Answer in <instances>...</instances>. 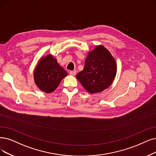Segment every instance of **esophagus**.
I'll list each match as a JSON object with an SVG mask.
<instances>
[{
    "label": "esophagus",
    "instance_id": "esophagus-1",
    "mask_svg": "<svg viewBox=\"0 0 156 156\" xmlns=\"http://www.w3.org/2000/svg\"><path fill=\"white\" fill-rule=\"evenodd\" d=\"M69 73L71 75V76H76V70H73V71H70Z\"/></svg>",
    "mask_w": 156,
    "mask_h": 156
}]
</instances>
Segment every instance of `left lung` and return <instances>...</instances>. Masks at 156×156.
Masks as SVG:
<instances>
[{"mask_svg": "<svg viewBox=\"0 0 156 156\" xmlns=\"http://www.w3.org/2000/svg\"><path fill=\"white\" fill-rule=\"evenodd\" d=\"M116 72L115 58L108 48L100 45L88 52L84 69L76 75V77L87 91L97 93L111 85Z\"/></svg>", "mask_w": 156, "mask_h": 156, "instance_id": "left-lung-1", "label": "left lung"}]
</instances>
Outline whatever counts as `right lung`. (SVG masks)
<instances>
[{
	"label": "right lung",
	"mask_w": 156,
	"mask_h": 156,
	"mask_svg": "<svg viewBox=\"0 0 156 156\" xmlns=\"http://www.w3.org/2000/svg\"><path fill=\"white\" fill-rule=\"evenodd\" d=\"M68 75L52 54L42 56L37 63L33 73L34 83L42 91H54L61 81Z\"/></svg>",
	"instance_id": "obj_1"
}]
</instances>
